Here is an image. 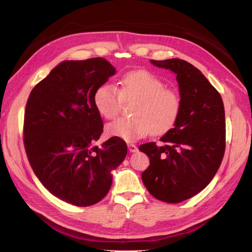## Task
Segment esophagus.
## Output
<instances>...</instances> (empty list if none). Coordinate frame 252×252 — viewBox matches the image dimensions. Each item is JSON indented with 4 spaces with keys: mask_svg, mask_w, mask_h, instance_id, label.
Segmentation results:
<instances>
[{
    "mask_svg": "<svg viewBox=\"0 0 252 252\" xmlns=\"http://www.w3.org/2000/svg\"><path fill=\"white\" fill-rule=\"evenodd\" d=\"M127 146H128V150L130 151V152H135V151H138V146H136V145H134V144L128 143V144H127Z\"/></svg>",
    "mask_w": 252,
    "mask_h": 252,
    "instance_id": "34e87169",
    "label": "esophagus"
}]
</instances>
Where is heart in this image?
<instances>
[{"label":"heart","instance_id":"b5f03b06","mask_svg":"<svg viewBox=\"0 0 252 252\" xmlns=\"http://www.w3.org/2000/svg\"><path fill=\"white\" fill-rule=\"evenodd\" d=\"M119 85L118 89L109 82L103 83L93 95L95 109L107 120L118 117L123 100L136 98L131 109L133 117L110 123L106 128L109 135L133 142L149 132L165 133L177 123L181 95L175 89L165 87L164 81L155 73L145 69L128 71L122 75Z\"/></svg>","mask_w":252,"mask_h":252}]
</instances>
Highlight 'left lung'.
I'll use <instances>...</instances> for the list:
<instances>
[{
    "label": "left lung",
    "instance_id": "left-lung-1",
    "mask_svg": "<svg viewBox=\"0 0 252 252\" xmlns=\"http://www.w3.org/2000/svg\"><path fill=\"white\" fill-rule=\"evenodd\" d=\"M177 75L182 109L174 127L161 141L139 147L149 158L142 181L149 193L165 203H180L197 194L215 177L226 146L222 96L204 74L184 60H151Z\"/></svg>",
    "mask_w": 252,
    "mask_h": 252
}]
</instances>
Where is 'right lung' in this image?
I'll return each mask as SVG.
<instances>
[{"label":"right lung","mask_w":252,"mask_h":252,"mask_svg":"<svg viewBox=\"0 0 252 252\" xmlns=\"http://www.w3.org/2000/svg\"><path fill=\"white\" fill-rule=\"evenodd\" d=\"M114 73L103 58L65 61L36 84L26 103L23 140L30 166L51 194L79 207L104 199L111 170L127 155L119 136L94 145L104 125L93 95Z\"/></svg>","instance_id":"1"}]
</instances>
